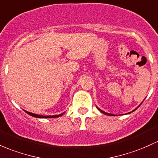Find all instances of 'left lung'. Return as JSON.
Here are the masks:
<instances>
[{"label": "left lung", "instance_id": "1", "mask_svg": "<svg viewBox=\"0 0 158 158\" xmlns=\"http://www.w3.org/2000/svg\"><path fill=\"white\" fill-rule=\"evenodd\" d=\"M142 103H141V104L139 105V106L138 107H137V108H135V109H134L133 111H135V110H136V109H137V108H139V106H141V105H142ZM97 108H98V109H99V111H101V112H102V113L105 114H106V115H109V116H113V115H114V114H110V113H107V112H106V111H102V110H101V109H100V108H98V107H97ZM133 111H132V112H133ZM130 113H131V112H129V113H127V114H130Z\"/></svg>", "mask_w": 158, "mask_h": 158}]
</instances>
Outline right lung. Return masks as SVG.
Here are the masks:
<instances>
[{
    "label": "right lung",
    "instance_id": "1",
    "mask_svg": "<svg viewBox=\"0 0 158 158\" xmlns=\"http://www.w3.org/2000/svg\"><path fill=\"white\" fill-rule=\"evenodd\" d=\"M28 114L31 115L32 117H35V118H58V117H61L64 113L59 114H56V115H48V116H44V115H39V114H34L31 112H28V111H25Z\"/></svg>",
    "mask_w": 158,
    "mask_h": 158
}]
</instances>
